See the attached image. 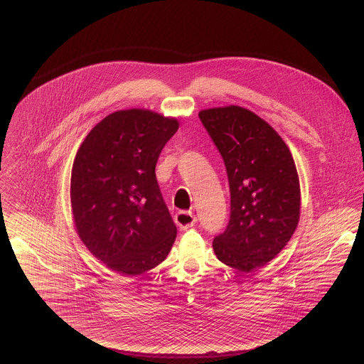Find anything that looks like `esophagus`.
I'll list each match as a JSON object with an SVG mask.
<instances>
[{"instance_id": "obj_1", "label": "esophagus", "mask_w": 364, "mask_h": 364, "mask_svg": "<svg viewBox=\"0 0 364 364\" xmlns=\"http://www.w3.org/2000/svg\"><path fill=\"white\" fill-rule=\"evenodd\" d=\"M174 222L177 223V226L181 230H187L190 228H193L197 222V218L193 212H187V210H180L176 216H174Z\"/></svg>"}]
</instances>
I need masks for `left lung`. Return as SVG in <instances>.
I'll return each mask as SVG.
<instances>
[{
    "mask_svg": "<svg viewBox=\"0 0 364 364\" xmlns=\"http://www.w3.org/2000/svg\"><path fill=\"white\" fill-rule=\"evenodd\" d=\"M200 121L222 154L230 219L213 240L220 262L250 272L271 262L299 222L301 190L292 154L279 134L249 109H203Z\"/></svg>",
    "mask_w": 364,
    "mask_h": 364,
    "instance_id": "obj_1",
    "label": "left lung"
}]
</instances>
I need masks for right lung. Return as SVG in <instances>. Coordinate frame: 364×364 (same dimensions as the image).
I'll return each instance as SVG.
<instances>
[{
	"mask_svg": "<svg viewBox=\"0 0 364 364\" xmlns=\"http://www.w3.org/2000/svg\"><path fill=\"white\" fill-rule=\"evenodd\" d=\"M178 121L149 109H124L86 135L72 167L76 232L112 271L139 275L161 264L177 228L163 200L155 166Z\"/></svg>",
	"mask_w": 364,
	"mask_h": 364,
	"instance_id": "add662e5",
	"label": "right lung"
}]
</instances>
